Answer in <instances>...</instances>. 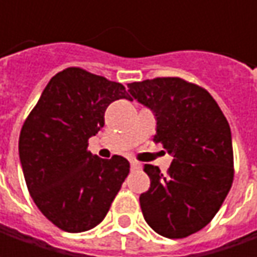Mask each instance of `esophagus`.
Instances as JSON below:
<instances>
[{
	"label": "esophagus",
	"instance_id": "34e87169",
	"mask_svg": "<svg viewBox=\"0 0 257 257\" xmlns=\"http://www.w3.org/2000/svg\"><path fill=\"white\" fill-rule=\"evenodd\" d=\"M130 166H132L133 170H139V169L142 167V164L139 163V162H136V160H132V162H130Z\"/></svg>",
	"mask_w": 257,
	"mask_h": 257
}]
</instances>
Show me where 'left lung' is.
Returning <instances> with one entry per match:
<instances>
[{
  "label": "left lung",
  "instance_id": "obj_1",
  "mask_svg": "<svg viewBox=\"0 0 257 257\" xmlns=\"http://www.w3.org/2000/svg\"><path fill=\"white\" fill-rule=\"evenodd\" d=\"M128 93L153 110V142L173 156L166 174L144 166L150 177L140 194L144 220L164 237H187L210 223L232 187L229 123L209 91L179 77L130 83Z\"/></svg>",
  "mask_w": 257,
  "mask_h": 257
}]
</instances>
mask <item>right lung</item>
I'll return each instance as SVG.
<instances>
[{"instance_id":"right-lung-1","label":"right lung","mask_w":257,"mask_h":257,"mask_svg":"<svg viewBox=\"0 0 257 257\" xmlns=\"http://www.w3.org/2000/svg\"><path fill=\"white\" fill-rule=\"evenodd\" d=\"M120 98H130L123 84L70 67L50 80L23 124L18 150L28 192L64 232L103 222L130 172L121 156L104 160L87 149L107 107Z\"/></svg>"}]
</instances>
